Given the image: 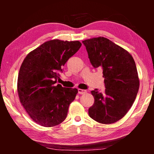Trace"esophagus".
Returning a JSON list of instances; mask_svg holds the SVG:
<instances>
[{"label": "esophagus", "instance_id": "34e87169", "mask_svg": "<svg viewBox=\"0 0 154 154\" xmlns=\"http://www.w3.org/2000/svg\"><path fill=\"white\" fill-rule=\"evenodd\" d=\"M87 92L86 90H82V89H78V93L79 94H84Z\"/></svg>", "mask_w": 154, "mask_h": 154}]
</instances>
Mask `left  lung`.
<instances>
[{
	"label": "left lung",
	"instance_id": "1",
	"mask_svg": "<svg viewBox=\"0 0 154 154\" xmlns=\"http://www.w3.org/2000/svg\"><path fill=\"white\" fill-rule=\"evenodd\" d=\"M94 68L102 67L105 90L91 91L94 103L88 109L98 123L113 124L121 119L134 103L139 88L136 64L128 51L103 36L82 41Z\"/></svg>",
	"mask_w": 154,
	"mask_h": 154
}]
</instances>
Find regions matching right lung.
<instances>
[{"label":"right lung","mask_w":154,"mask_h":154,"mask_svg":"<svg viewBox=\"0 0 154 154\" xmlns=\"http://www.w3.org/2000/svg\"><path fill=\"white\" fill-rule=\"evenodd\" d=\"M81 46L78 41H48L30 51L21 65L17 86L20 101L40 126L53 127L66 119L78 90L55 83L58 71Z\"/></svg>","instance_id":"right-lung-1"}]
</instances>
